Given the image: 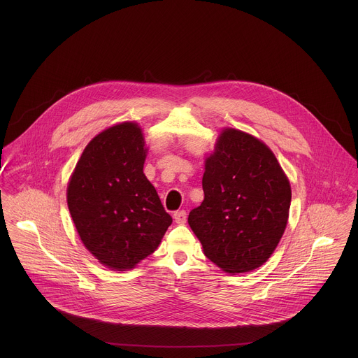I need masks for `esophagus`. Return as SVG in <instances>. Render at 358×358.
Returning a JSON list of instances; mask_svg holds the SVG:
<instances>
[{
	"label": "esophagus",
	"mask_w": 358,
	"mask_h": 358,
	"mask_svg": "<svg viewBox=\"0 0 358 358\" xmlns=\"http://www.w3.org/2000/svg\"><path fill=\"white\" fill-rule=\"evenodd\" d=\"M173 219H175V222H176L178 224H185L186 220H187V213H186V210H176V212L173 213Z\"/></svg>",
	"instance_id": "obj_1"
}]
</instances>
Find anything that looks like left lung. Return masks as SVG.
Masks as SVG:
<instances>
[{
    "label": "left lung",
    "instance_id": "left-lung-1",
    "mask_svg": "<svg viewBox=\"0 0 358 358\" xmlns=\"http://www.w3.org/2000/svg\"><path fill=\"white\" fill-rule=\"evenodd\" d=\"M204 201L189 224L209 260L226 273L262 266L287 227L291 186L273 152L255 136L226 128L205 159Z\"/></svg>",
    "mask_w": 358,
    "mask_h": 358
}]
</instances>
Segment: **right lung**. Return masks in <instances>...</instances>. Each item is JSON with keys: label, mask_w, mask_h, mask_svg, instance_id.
Instances as JSON below:
<instances>
[{"label": "right lung", "mask_w": 358, "mask_h": 358, "mask_svg": "<svg viewBox=\"0 0 358 358\" xmlns=\"http://www.w3.org/2000/svg\"><path fill=\"white\" fill-rule=\"evenodd\" d=\"M142 129L122 122L96 135L67 186V205L85 248L111 270L134 268L159 245L172 217L143 173Z\"/></svg>", "instance_id": "right-lung-1"}]
</instances>
